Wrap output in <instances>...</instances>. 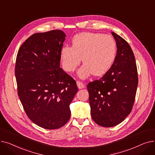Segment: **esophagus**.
I'll return each instance as SVG.
<instances>
[{
  "label": "esophagus",
  "mask_w": 155,
  "mask_h": 155,
  "mask_svg": "<svg viewBox=\"0 0 155 155\" xmlns=\"http://www.w3.org/2000/svg\"><path fill=\"white\" fill-rule=\"evenodd\" d=\"M77 84L78 88L79 89H82V88H85V85H84L82 82H80V81H77Z\"/></svg>",
  "instance_id": "34e87169"
}]
</instances>
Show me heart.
Listing matches in <instances>:
<instances>
[{"instance_id": "1", "label": "heart", "mask_w": 155, "mask_h": 155, "mask_svg": "<svg viewBox=\"0 0 155 155\" xmlns=\"http://www.w3.org/2000/svg\"><path fill=\"white\" fill-rule=\"evenodd\" d=\"M72 46H64L61 50L63 69L72 72L82 61L84 63L78 71L85 78L91 74L101 76L112 67L116 54V44L109 35L85 32L77 35L72 39Z\"/></svg>"}]
</instances>
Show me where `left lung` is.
I'll list each match as a JSON object with an SVG mask.
<instances>
[{"label":"left lung","mask_w":155,"mask_h":155,"mask_svg":"<svg viewBox=\"0 0 155 155\" xmlns=\"http://www.w3.org/2000/svg\"><path fill=\"white\" fill-rule=\"evenodd\" d=\"M111 33L117 45L114 61L102 78L87 85L92 118L95 123L105 127L119 124L131 113L138 84L135 57L131 46L115 32Z\"/></svg>","instance_id":"obj_1"}]
</instances>
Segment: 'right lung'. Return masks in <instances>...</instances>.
Instances as JSON below:
<instances>
[{
    "label": "right lung",
    "instance_id": "add662e5",
    "mask_svg": "<svg viewBox=\"0 0 155 155\" xmlns=\"http://www.w3.org/2000/svg\"><path fill=\"white\" fill-rule=\"evenodd\" d=\"M65 36L61 30L35 33L16 57L19 99L31 120L44 129H58L67 123L70 104L78 92L75 80L60 67Z\"/></svg>",
    "mask_w": 155,
    "mask_h": 155
}]
</instances>
